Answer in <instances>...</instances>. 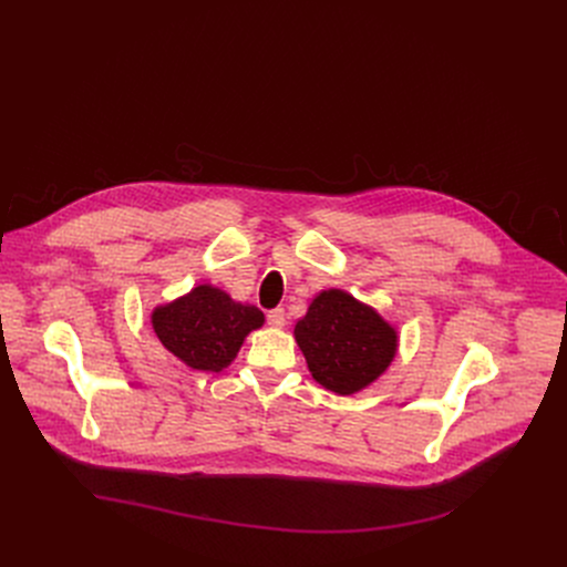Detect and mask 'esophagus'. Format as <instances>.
Here are the masks:
<instances>
[{
	"instance_id": "obj_1",
	"label": "esophagus",
	"mask_w": 567,
	"mask_h": 567,
	"mask_svg": "<svg viewBox=\"0 0 567 567\" xmlns=\"http://www.w3.org/2000/svg\"><path fill=\"white\" fill-rule=\"evenodd\" d=\"M267 322L272 328H284V322H286V311L281 309V307H277V309H272V311H267Z\"/></svg>"
}]
</instances>
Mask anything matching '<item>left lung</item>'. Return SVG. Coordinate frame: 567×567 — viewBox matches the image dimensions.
I'll return each mask as SVG.
<instances>
[{"mask_svg": "<svg viewBox=\"0 0 567 567\" xmlns=\"http://www.w3.org/2000/svg\"><path fill=\"white\" fill-rule=\"evenodd\" d=\"M313 379L341 396L371 385L396 353V330L346 290H322L295 326Z\"/></svg>", "mask_w": 567, "mask_h": 567, "instance_id": "obj_1", "label": "left lung"}]
</instances>
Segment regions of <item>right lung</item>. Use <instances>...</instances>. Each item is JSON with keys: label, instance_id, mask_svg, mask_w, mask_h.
I'll use <instances>...</instances> for the list:
<instances>
[{"label": "right lung", "instance_id": "obj_1", "mask_svg": "<svg viewBox=\"0 0 567 567\" xmlns=\"http://www.w3.org/2000/svg\"><path fill=\"white\" fill-rule=\"evenodd\" d=\"M262 311L233 302L214 286H196L184 298L156 307L152 328L175 358L198 371L226 369L251 330L262 326Z\"/></svg>", "mask_w": 567, "mask_h": 567}]
</instances>
